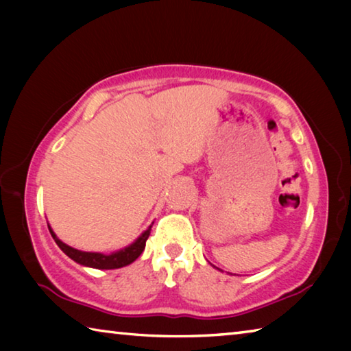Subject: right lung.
<instances>
[{
    "label": "right lung",
    "instance_id": "right-lung-1",
    "mask_svg": "<svg viewBox=\"0 0 351 351\" xmlns=\"http://www.w3.org/2000/svg\"><path fill=\"white\" fill-rule=\"evenodd\" d=\"M152 226L133 243V245H130L128 247L121 249V251L110 255H104L99 252H83V251H79V249L71 247L57 239L49 226H47V228H49V232L52 235V239L56 240L57 246L60 247L69 258L77 261V263H80L83 266H90V268H96V269H117V268H122V266L133 263V261L138 258L142 252H144L145 241L148 239V235H150Z\"/></svg>",
    "mask_w": 351,
    "mask_h": 351
}]
</instances>
